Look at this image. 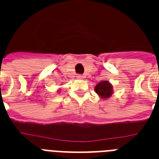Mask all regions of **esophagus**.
<instances>
[{"mask_svg":"<svg viewBox=\"0 0 159 159\" xmlns=\"http://www.w3.org/2000/svg\"><path fill=\"white\" fill-rule=\"evenodd\" d=\"M77 79H83V76L82 74H78L77 76Z\"/></svg>","mask_w":159,"mask_h":159,"instance_id":"esophagus-1","label":"esophagus"}]
</instances>
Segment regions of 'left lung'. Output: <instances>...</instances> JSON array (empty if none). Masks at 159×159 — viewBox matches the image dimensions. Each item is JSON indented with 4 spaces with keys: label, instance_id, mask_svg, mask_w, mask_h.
<instances>
[{
    "label": "left lung",
    "instance_id": "obj_1",
    "mask_svg": "<svg viewBox=\"0 0 159 159\" xmlns=\"http://www.w3.org/2000/svg\"><path fill=\"white\" fill-rule=\"evenodd\" d=\"M95 92L102 99H107L113 94V86L108 81H102L96 85Z\"/></svg>",
    "mask_w": 159,
    "mask_h": 159
}]
</instances>
